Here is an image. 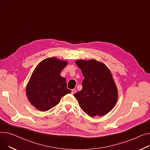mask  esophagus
I'll return each instance as SVG.
<instances>
[{"instance_id":"34e87169","label":"esophagus","mask_w":150,"mask_h":150,"mask_svg":"<svg viewBox=\"0 0 150 150\" xmlns=\"http://www.w3.org/2000/svg\"><path fill=\"white\" fill-rule=\"evenodd\" d=\"M76 93V90L75 89H72V91H71V93L72 94H74V93Z\"/></svg>"}]
</instances>
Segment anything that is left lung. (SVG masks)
Segmentation results:
<instances>
[{"label":"left lung","instance_id":"8db88e82","mask_svg":"<svg viewBox=\"0 0 150 150\" xmlns=\"http://www.w3.org/2000/svg\"><path fill=\"white\" fill-rule=\"evenodd\" d=\"M76 64L84 79L83 88L74 94L81 108L88 116H104L115 107L118 93L112 75L103 63L94 59H78Z\"/></svg>","mask_w":150,"mask_h":150}]
</instances>
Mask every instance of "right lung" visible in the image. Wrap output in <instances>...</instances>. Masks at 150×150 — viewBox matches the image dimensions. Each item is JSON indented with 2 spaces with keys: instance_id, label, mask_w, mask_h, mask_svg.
<instances>
[{
  "instance_id": "1",
  "label": "right lung",
  "mask_w": 150,
  "mask_h": 150,
  "mask_svg": "<svg viewBox=\"0 0 150 150\" xmlns=\"http://www.w3.org/2000/svg\"><path fill=\"white\" fill-rule=\"evenodd\" d=\"M67 62L55 57L47 58L40 63L33 71L26 86L29 101L42 112L57 105L61 98L71 91L67 88L66 78L60 75Z\"/></svg>"
}]
</instances>
